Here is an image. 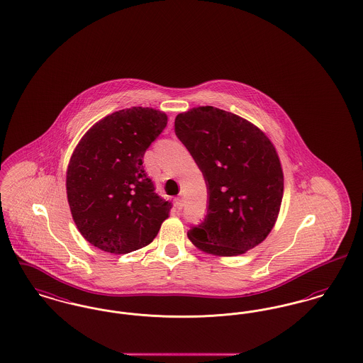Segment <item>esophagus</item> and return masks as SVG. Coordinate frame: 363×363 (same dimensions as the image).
I'll return each instance as SVG.
<instances>
[{
	"label": "esophagus",
	"instance_id": "1",
	"mask_svg": "<svg viewBox=\"0 0 363 363\" xmlns=\"http://www.w3.org/2000/svg\"><path fill=\"white\" fill-rule=\"evenodd\" d=\"M182 206H184V199H182V196H178V197L175 199V207H177L178 210H181Z\"/></svg>",
	"mask_w": 363,
	"mask_h": 363
}]
</instances>
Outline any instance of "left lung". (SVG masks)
I'll return each mask as SVG.
<instances>
[{"mask_svg": "<svg viewBox=\"0 0 363 363\" xmlns=\"http://www.w3.org/2000/svg\"><path fill=\"white\" fill-rule=\"evenodd\" d=\"M174 126L208 193L207 213L189 240L218 256L241 255L260 244L276 223L284 193L270 140L248 121L210 106L177 115Z\"/></svg>", "mask_w": 363, "mask_h": 363, "instance_id": "8db88e82", "label": "left lung"}]
</instances>
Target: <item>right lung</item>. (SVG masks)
<instances>
[{"label": "right lung", "mask_w": 363, "mask_h": 363, "mask_svg": "<svg viewBox=\"0 0 363 363\" xmlns=\"http://www.w3.org/2000/svg\"><path fill=\"white\" fill-rule=\"evenodd\" d=\"M167 126L153 108L113 112L90 128L67 169V199L86 240L111 254H128L152 242L170 201L155 192L143 159Z\"/></svg>", "instance_id": "add662e5"}]
</instances>
